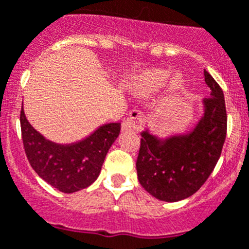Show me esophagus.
I'll use <instances>...</instances> for the list:
<instances>
[{
	"label": "esophagus",
	"mask_w": 249,
	"mask_h": 249,
	"mask_svg": "<svg viewBox=\"0 0 249 249\" xmlns=\"http://www.w3.org/2000/svg\"><path fill=\"white\" fill-rule=\"evenodd\" d=\"M143 121V114L140 110L133 109L129 112L128 117L123 121L122 123V131H137L141 127Z\"/></svg>",
	"instance_id": "obj_1"
}]
</instances>
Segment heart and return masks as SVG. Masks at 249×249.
<instances>
[{"mask_svg": "<svg viewBox=\"0 0 249 249\" xmlns=\"http://www.w3.org/2000/svg\"><path fill=\"white\" fill-rule=\"evenodd\" d=\"M169 72L166 70L153 69L147 70L145 72L137 75L129 84V90L133 96L139 99H149L164 85L168 80ZM184 86L183 76L179 73H174L169 77L165 85V100L170 102L174 99Z\"/></svg>", "mask_w": 249, "mask_h": 249, "instance_id": "1", "label": "heart"}]
</instances>
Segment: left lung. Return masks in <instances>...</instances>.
Wrapping results in <instances>:
<instances>
[{
  "mask_svg": "<svg viewBox=\"0 0 249 249\" xmlns=\"http://www.w3.org/2000/svg\"><path fill=\"white\" fill-rule=\"evenodd\" d=\"M210 98L202 102V114L186 132L166 137L141 132L136 161L140 184L160 201L177 202L192 196L213 173L227 136V109L219 84L205 70Z\"/></svg>",
  "mask_w": 249,
  "mask_h": 249,
  "instance_id": "1",
  "label": "left lung"
}]
</instances>
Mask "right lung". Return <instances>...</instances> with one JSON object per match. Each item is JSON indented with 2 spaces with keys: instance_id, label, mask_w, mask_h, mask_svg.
I'll list each match as a JSON object with an SVG mask.
<instances>
[{
  "instance_id": "obj_1",
  "label": "right lung",
  "mask_w": 249,
  "mask_h": 249,
  "mask_svg": "<svg viewBox=\"0 0 249 249\" xmlns=\"http://www.w3.org/2000/svg\"><path fill=\"white\" fill-rule=\"evenodd\" d=\"M21 136L26 158L42 179L55 190L73 194L94 183L99 177L108 150L120 135L121 123H106L89 136L72 143L46 139L20 113Z\"/></svg>"
}]
</instances>
